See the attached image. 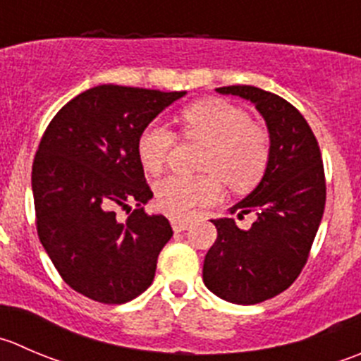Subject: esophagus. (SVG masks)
<instances>
[{"mask_svg": "<svg viewBox=\"0 0 361 361\" xmlns=\"http://www.w3.org/2000/svg\"><path fill=\"white\" fill-rule=\"evenodd\" d=\"M171 224H173V229L176 231V233H181V231H185L190 226L192 219L190 216H174V219L171 220Z\"/></svg>", "mask_w": 361, "mask_h": 361, "instance_id": "obj_1", "label": "esophagus"}]
</instances>
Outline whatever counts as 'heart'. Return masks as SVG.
Wrapping results in <instances>:
<instances>
[{
	"label": "heart",
	"instance_id": "obj_1",
	"mask_svg": "<svg viewBox=\"0 0 361 361\" xmlns=\"http://www.w3.org/2000/svg\"><path fill=\"white\" fill-rule=\"evenodd\" d=\"M185 137L204 139L199 157L201 174H169L157 183L159 204L171 215H185L197 206L212 204L222 194L219 176L233 190L254 187L269 160L268 132L252 123L241 107L220 99L199 100L180 113ZM176 135L160 121L148 123L137 135L135 149L142 167L157 174L164 169Z\"/></svg>",
	"mask_w": 361,
	"mask_h": 361
}]
</instances>
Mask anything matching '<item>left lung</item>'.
Returning a JSON list of instances; mask_svg holds the SVG:
<instances>
[{
  "label": "left lung",
  "instance_id": "left-lung-1",
  "mask_svg": "<svg viewBox=\"0 0 361 361\" xmlns=\"http://www.w3.org/2000/svg\"><path fill=\"white\" fill-rule=\"evenodd\" d=\"M216 92L254 104L268 127L269 160L257 187L229 209L240 220L254 213L250 229L234 219L212 220L216 240L202 281L226 302L254 305L286 291L309 259L326 202L323 159L309 123L288 100L255 86Z\"/></svg>",
  "mask_w": 361,
  "mask_h": 361
}]
</instances>
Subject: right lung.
<instances>
[{"label":"right lung","instance_id":"1","mask_svg":"<svg viewBox=\"0 0 361 361\" xmlns=\"http://www.w3.org/2000/svg\"><path fill=\"white\" fill-rule=\"evenodd\" d=\"M185 92L102 84L58 111L31 173L40 243L63 281L80 295L120 305L145 293L173 236L137 157V135ZM136 209L130 212V204ZM131 214L125 223L118 209Z\"/></svg>","mask_w":361,"mask_h":361}]
</instances>
